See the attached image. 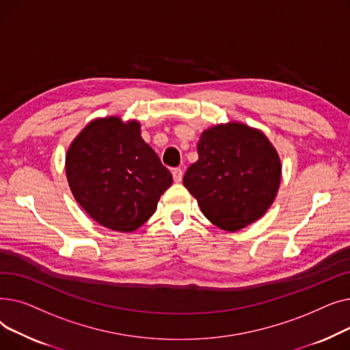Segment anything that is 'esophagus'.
<instances>
[{"instance_id":"1","label":"esophagus","mask_w":350,"mask_h":350,"mask_svg":"<svg viewBox=\"0 0 350 350\" xmlns=\"http://www.w3.org/2000/svg\"><path fill=\"white\" fill-rule=\"evenodd\" d=\"M173 178H174V181L176 183H180L181 180H183V170L180 169V167H177V169H173Z\"/></svg>"}]
</instances>
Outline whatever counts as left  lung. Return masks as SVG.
<instances>
[{"instance_id": "obj_1", "label": "left lung", "mask_w": 350, "mask_h": 350, "mask_svg": "<svg viewBox=\"0 0 350 350\" xmlns=\"http://www.w3.org/2000/svg\"><path fill=\"white\" fill-rule=\"evenodd\" d=\"M197 152L183 185L214 226L232 232L267 213L282 165L261 131L238 122L217 124L201 133Z\"/></svg>"}]
</instances>
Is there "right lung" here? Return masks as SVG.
Returning a JSON list of instances; mask_svg holds the SVG:
<instances>
[{"label": "right lung", "mask_w": 350, "mask_h": 350, "mask_svg": "<svg viewBox=\"0 0 350 350\" xmlns=\"http://www.w3.org/2000/svg\"><path fill=\"white\" fill-rule=\"evenodd\" d=\"M66 178L79 206L100 226L131 232L149 219L173 177L140 135L137 120H92L69 146Z\"/></svg>", "instance_id": "add662e5"}]
</instances>
